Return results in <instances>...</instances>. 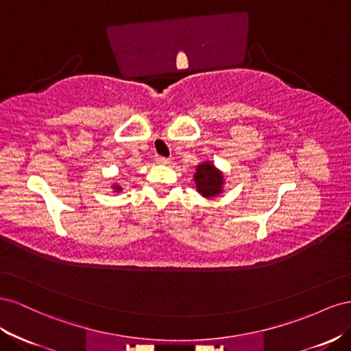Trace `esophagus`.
<instances>
[{
    "mask_svg": "<svg viewBox=\"0 0 351 351\" xmlns=\"http://www.w3.org/2000/svg\"><path fill=\"white\" fill-rule=\"evenodd\" d=\"M156 163H157V165H162V166H167V165H170V158L157 156V157H156Z\"/></svg>",
    "mask_w": 351,
    "mask_h": 351,
    "instance_id": "1",
    "label": "esophagus"
}]
</instances>
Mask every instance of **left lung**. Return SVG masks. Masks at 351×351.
I'll return each instance as SVG.
<instances>
[{
    "instance_id": "8db88e82",
    "label": "left lung",
    "mask_w": 351,
    "mask_h": 351,
    "mask_svg": "<svg viewBox=\"0 0 351 351\" xmlns=\"http://www.w3.org/2000/svg\"><path fill=\"white\" fill-rule=\"evenodd\" d=\"M193 178L197 193L207 199H212L223 193L225 175L222 170L215 166L212 160L198 163L195 166V173Z\"/></svg>"
}]
</instances>
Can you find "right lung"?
<instances>
[{"label":"right lung","mask_w":351,"mask_h":351,"mask_svg":"<svg viewBox=\"0 0 351 351\" xmlns=\"http://www.w3.org/2000/svg\"><path fill=\"white\" fill-rule=\"evenodd\" d=\"M112 189H113V193H120V191H123L122 185H120L119 182H113V184H112Z\"/></svg>","instance_id":"add662e5"}]
</instances>
